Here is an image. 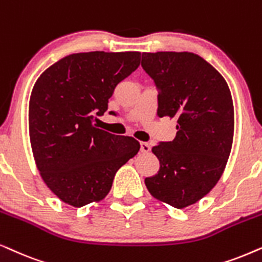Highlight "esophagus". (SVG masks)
Masks as SVG:
<instances>
[{
    "label": "esophagus",
    "instance_id": "1",
    "mask_svg": "<svg viewBox=\"0 0 262 262\" xmlns=\"http://www.w3.org/2000/svg\"><path fill=\"white\" fill-rule=\"evenodd\" d=\"M140 151L142 153H148L151 151V146H149L148 142H144V141L140 142Z\"/></svg>",
    "mask_w": 262,
    "mask_h": 262
}]
</instances>
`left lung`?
<instances>
[{
    "label": "left lung",
    "instance_id": "8db88e82",
    "mask_svg": "<svg viewBox=\"0 0 262 262\" xmlns=\"http://www.w3.org/2000/svg\"><path fill=\"white\" fill-rule=\"evenodd\" d=\"M141 66L159 90L158 116L177 121L175 139L152 148L160 167L145 184L157 200L184 208L224 172L235 127L231 92L221 73L193 52H144Z\"/></svg>",
    "mask_w": 262,
    "mask_h": 262
}]
</instances>
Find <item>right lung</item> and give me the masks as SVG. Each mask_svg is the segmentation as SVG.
Returning <instances> with one entry per match:
<instances>
[{
	"instance_id": "right-lung-1",
	"label": "right lung",
	"mask_w": 262,
	"mask_h": 262,
	"mask_svg": "<svg viewBox=\"0 0 262 262\" xmlns=\"http://www.w3.org/2000/svg\"><path fill=\"white\" fill-rule=\"evenodd\" d=\"M140 52H80L50 66L34 83L30 140L37 169L52 193L82 207L106 196L115 173L140 144L93 123L115 87L140 64Z\"/></svg>"
}]
</instances>
